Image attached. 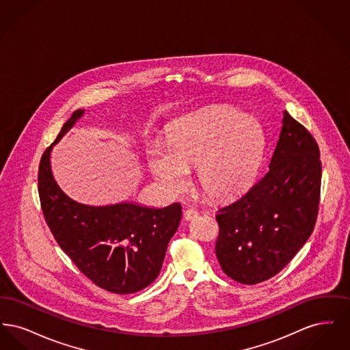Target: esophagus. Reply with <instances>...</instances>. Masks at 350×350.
I'll use <instances>...</instances> for the list:
<instances>
[{
    "mask_svg": "<svg viewBox=\"0 0 350 350\" xmlns=\"http://www.w3.org/2000/svg\"><path fill=\"white\" fill-rule=\"evenodd\" d=\"M197 217H198V213L194 208H187V210L183 211V219L185 220H193V219H196Z\"/></svg>",
    "mask_w": 350,
    "mask_h": 350,
    "instance_id": "esophagus-1",
    "label": "esophagus"
}]
</instances>
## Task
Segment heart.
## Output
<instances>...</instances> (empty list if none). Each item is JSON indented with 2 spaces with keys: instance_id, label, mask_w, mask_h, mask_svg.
Returning <instances> with one entry per match:
<instances>
[{
  "instance_id": "1",
  "label": "heart",
  "mask_w": 350,
  "mask_h": 350,
  "mask_svg": "<svg viewBox=\"0 0 350 350\" xmlns=\"http://www.w3.org/2000/svg\"><path fill=\"white\" fill-rule=\"evenodd\" d=\"M265 148L261 124L233 107H217L173 126L167 150L156 144L150 153L153 176L169 191H183L186 169L198 165L202 190L214 200H230L245 190Z\"/></svg>"
}]
</instances>
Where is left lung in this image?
<instances>
[{
	"label": "left lung",
	"instance_id": "8db88e82",
	"mask_svg": "<svg viewBox=\"0 0 350 350\" xmlns=\"http://www.w3.org/2000/svg\"><path fill=\"white\" fill-rule=\"evenodd\" d=\"M321 160L315 137L287 111L267 173L219 208L217 252L236 282L256 284L278 274L315 228Z\"/></svg>",
	"mask_w": 350,
	"mask_h": 350
}]
</instances>
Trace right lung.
<instances>
[{
  "instance_id": "1",
  "label": "right lung",
  "mask_w": 350,
  "mask_h": 350,
  "mask_svg": "<svg viewBox=\"0 0 350 350\" xmlns=\"http://www.w3.org/2000/svg\"><path fill=\"white\" fill-rule=\"evenodd\" d=\"M76 110L60 137L81 117ZM50 146L42 154L38 191L55 240L85 277L114 294H133L156 280L167 243L181 220V204L148 208L133 203L93 207L67 197L51 173Z\"/></svg>"
}]
</instances>
